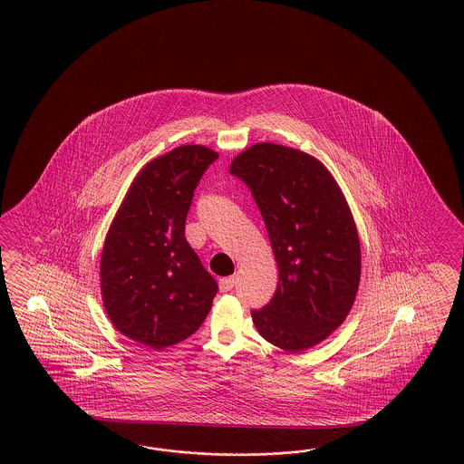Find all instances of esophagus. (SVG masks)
<instances>
[{"label":"esophagus","instance_id":"34e87169","mask_svg":"<svg viewBox=\"0 0 464 464\" xmlns=\"http://www.w3.org/2000/svg\"><path fill=\"white\" fill-rule=\"evenodd\" d=\"M235 284H237V277H235V276L223 277V279L219 281V289H221L223 293H227V291H231V289L235 287Z\"/></svg>","mask_w":464,"mask_h":464}]
</instances>
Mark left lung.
Listing matches in <instances>:
<instances>
[{
    "label": "left lung",
    "mask_w": 464,
    "mask_h": 464,
    "mask_svg": "<svg viewBox=\"0 0 464 464\" xmlns=\"http://www.w3.org/2000/svg\"><path fill=\"white\" fill-rule=\"evenodd\" d=\"M229 173L250 187L279 270L253 324L282 351L311 349L345 322L359 289L361 243L345 196L320 160L274 142L241 151Z\"/></svg>",
    "instance_id": "left-lung-1"
}]
</instances>
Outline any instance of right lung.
Here are the masks:
<instances>
[{
	"label": "right lung",
	"instance_id": "add662e5",
	"mask_svg": "<svg viewBox=\"0 0 464 464\" xmlns=\"http://www.w3.org/2000/svg\"><path fill=\"white\" fill-rule=\"evenodd\" d=\"M218 153L185 144L151 160L115 212L100 258V291L113 326L161 351L196 334L218 284L185 239L202 173Z\"/></svg>",
	"mask_w": 464,
	"mask_h": 464
}]
</instances>
